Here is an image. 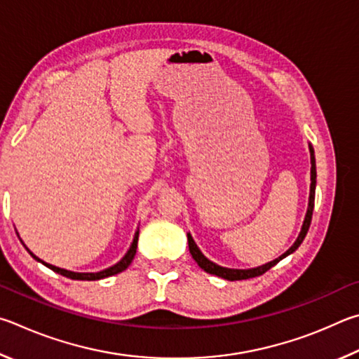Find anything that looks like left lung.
I'll return each mask as SVG.
<instances>
[{"mask_svg": "<svg viewBox=\"0 0 359 359\" xmlns=\"http://www.w3.org/2000/svg\"><path fill=\"white\" fill-rule=\"evenodd\" d=\"M309 153H311V191H309V203H307V211H306V216H304V221L303 225H301V231L297 238V241L292 244V248L285 250L284 254L278 259H274L273 262H268L265 265L262 266H257V268H249V269H235V268H225L221 265H216L215 262H211L210 259H206V257L202 254V250L198 249V246L194 241V238L191 233H187V243H189V250H191V255L192 259L197 262V265L203 269V271L210 273V274H215L217 278H222L225 280H243V279H250V278H257V276H262L265 274L269 268H273L274 265H278V263L285 259L290 254H293L294 250H297L301 243L304 241V238L307 235V230L311 227V221H312V211H313V200H316V184H317V168H316V154H313V148L312 144L309 143Z\"/></svg>", "mask_w": 359, "mask_h": 359, "instance_id": "1", "label": "left lung"}]
</instances>
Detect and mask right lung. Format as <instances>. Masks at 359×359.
<instances>
[{"label":"right lung","mask_w":359,"mask_h":359,"mask_svg":"<svg viewBox=\"0 0 359 359\" xmlns=\"http://www.w3.org/2000/svg\"><path fill=\"white\" fill-rule=\"evenodd\" d=\"M20 241H22V240H20ZM137 243H138V229H137L135 235H134V240H132V243H130L129 250L124 254V257H123L121 260H119L118 263H115V265L110 266V268H105V269H102V271H97V273H75V271H69V269H65V268H58V266H55V265H50V263L41 260L39 257H36L33 252H31V250L27 248V244H25V243L22 241L25 249L28 250L29 255L33 257L34 260L42 263V265H46L47 268L52 269V271L58 273V274H61V276H65V278L74 279V280H99V279L110 278V276H115V274H118V273L124 271V269L130 265L132 260H134L135 252H137Z\"/></svg>","instance_id":"obj_1"}]
</instances>
